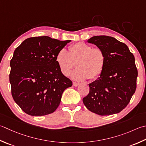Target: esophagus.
Returning a JSON list of instances; mask_svg holds the SVG:
<instances>
[{"label": "esophagus", "instance_id": "34e87169", "mask_svg": "<svg viewBox=\"0 0 146 146\" xmlns=\"http://www.w3.org/2000/svg\"><path fill=\"white\" fill-rule=\"evenodd\" d=\"M80 85L79 83H76V82H73V87H78Z\"/></svg>", "mask_w": 146, "mask_h": 146}]
</instances>
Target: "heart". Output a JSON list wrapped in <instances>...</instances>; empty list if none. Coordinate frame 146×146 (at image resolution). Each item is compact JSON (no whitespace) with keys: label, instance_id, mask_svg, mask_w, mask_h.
<instances>
[{"label":"heart","instance_id":"1","mask_svg":"<svg viewBox=\"0 0 146 146\" xmlns=\"http://www.w3.org/2000/svg\"><path fill=\"white\" fill-rule=\"evenodd\" d=\"M69 52L62 48L56 56V62L61 73L68 76L75 63L78 68L71 73V78L83 81L87 78L96 79L103 71L106 62L104 53L101 48L83 42H78L70 47Z\"/></svg>","mask_w":146,"mask_h":146}]
</instances>
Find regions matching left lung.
<instances>
[{
  "label": "left lung",
  "mask_w": 146,
  "mask_h": 146,
  "mask_svg": "<svg viewBox=\"0 0 146 146\" xmlns=\"http://www.w3.org/2000/svg\"><path fill=\"white\" fill-rule=\"evenodd\" d=\"M103 51L106 62L98 79L88 84L89 94L83 102L99 115L118 113L129 103L136 89L135 58L124 43L109 36H94L87 40Z\"/></svg>",
  "instance_id": "left-lung-1"
}]
</instances>
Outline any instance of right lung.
<instances>
[{
    "label": "right lung",
    "mask_w": 146,
    "mask_h": 146,
    "mask_svg": "<svg viewBox=\"0 0 146 146\" xmlns=\"http://www.w3.org/2000/svg\"><path fill=\"white\" fill-rule=\"evenodd\" d=\"M70 40L47 36L25 40L10 62L9 82L16 103L31 116H44L56 110L64 90L72 82L61 73L56 56Z\"/></svg>",
    "instance_id": "add662e5"
}]
</instances>
